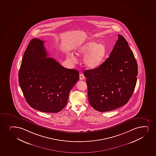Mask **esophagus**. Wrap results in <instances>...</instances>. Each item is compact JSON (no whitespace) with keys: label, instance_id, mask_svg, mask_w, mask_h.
<instances>
[{"label":"esophagus","instance_id":"34e87169","mask_svg":"<svg viewBox=\"0 0 156 156\" xmlns=\"http://www.w3.org/2000/svg\"><path fill=\"white\" fill-rule=\"evenodd\" d=\"M79 78L80 80H83V79H84V76L83 75V73H80V75H79Z\"/></svg>","mask_w":156,"mask_h":156}]
</instances>
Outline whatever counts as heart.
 <instances>
[{
  "mask_svg": "<svg viewBox=\"0 0 156 156\" xmlns=\"http://www.w3.org/2000/svg\"><path fill=\"white\" fill-rule=\"evenodd\" d=\"M95 40H90L78 46L76 50L77 56H84L83 62L89 69L97 68L101 64L106 55V48L102 43H98ZM68 57L73 62L77 59L73 54H68Z\"/></svg>",
  "mask_w": 156,
  "mask_h": 156,
  "instance_id": "obj_1",
  "label": "heart"
}]
</instances>
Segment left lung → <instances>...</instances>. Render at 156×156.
<instances>
[{
  "label": "left lung",
  "mask_w": 156,
  "mask_h": 156,
  "mask_svg": "<svg viewBox=\"0 0 156 156\" xmlns=\"http://www.w3.org/2000/svg\"><path fill=\"white\" fill-rule=\"evenodd\" d=\"M119 37L110 56L98 67L83 73L88 100L99 112H108L126 105L135 88L137 62L124 37Z\"/></svg>",
  "instance_id": "1"
}]
</instances>
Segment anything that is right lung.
Returning a JSON list of instances; mask_svg holds the SVG:
<instances>
[{
  "label": "right lung",
  "mask_w": 156,
  "mask_h": 156,
  "mask_svg": "<svg viewBox=\"0 0 156 156\" xmlns=\"http://www.w3.org/2000/svg\"><path fill=\"white\" fill-rule=\"evenodd\" d=\"M44 43L37 38L30 41L21 62L19 83L30 106L41 112L57 113L67 105L79 72L46 57Z\"/></svg>",
  "instance_id": "obj_1"
}]
</instances>
